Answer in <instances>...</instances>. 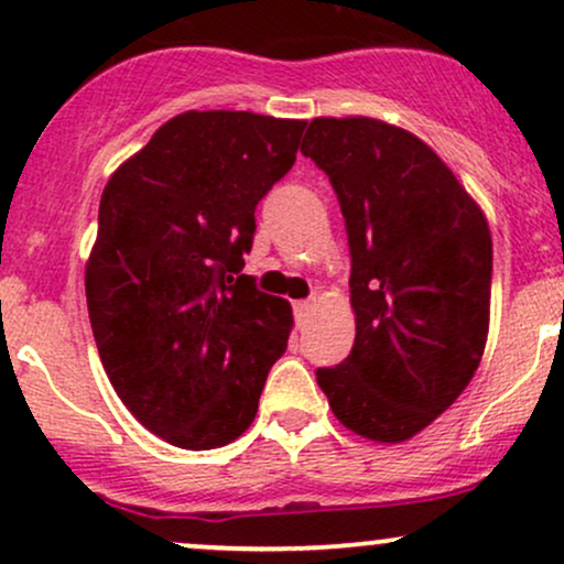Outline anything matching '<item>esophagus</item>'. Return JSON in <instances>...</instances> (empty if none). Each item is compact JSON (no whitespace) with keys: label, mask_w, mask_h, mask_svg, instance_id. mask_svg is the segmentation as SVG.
<instances>
[{"label":"esophagus","mask_w":564,"mask_h":564,"mask_svg":"<svg viewBox=\"0 0 564 564\" xmlns=\"http://www.w3.org/2000/svg\"><path fill=\"white\" fill-rule=\"evenodd\" d=\"M310 313H313V302H294V318H296V326H304L310 318Z\"/></svg>","instance_id":"34e87169"}]
</instances>
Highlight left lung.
Instances as JSON below:
<instances>
[{
  "mask_svg": "<svg viewBox=\"0 0 564 564\" xmlns=\"http://www.w3.org/2000/svg\"><path fill=\"white\" fill-rule=\"evenodd\" d=\"M302 153L328 174L352 260L355 345L315 379L347 430L400 443L435 422L480 366L488 223L437 153L400 127L313 119Z\"/></svg>",
  "mask_w": 564,
  "mask_h": 564,
  "instance_id": "1",
  "label": "left lung"
}]
</instances>
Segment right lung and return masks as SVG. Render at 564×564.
<instances>
[{
	"label": "right lung",
	"instance_id": "1",
	"mask_svg": "<svg viewBox=\"0 0 564 564\" xmlns=\"http://www.w3.org/2000/svg\"><path fill=\"white\" fill-rule=\"evenodd\" d=\"M304 127L180 113L102 191L84 275L97 352L132 416L177 448L243 435L286 352L289 302L241 270L257 204L294 166Z\"/></svg>",
	"mask_w": 564,
	"mask_h": 564
}]
</instances>
